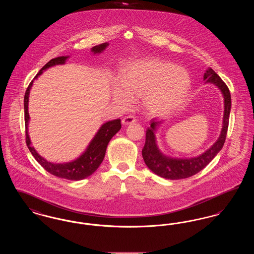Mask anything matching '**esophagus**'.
Listing matches in <instances>:
<instances>
[{"label": "esophagus", "mask_w": 254, "mask_h": 254, "mask_svg": "<svg viewBox=\"0 0 254 254\" xmlns=\"http://www.w3.org/2000/svg\"><path fill=\"white\" fill-rule=\"evenodd\" d=\"M135 122H136V118H135L133 115L126 116V117H124L123 120H122V123H123L124 125H129V124H132V123H135Z\"/></svg>", "instance_id": "1"}]
</instances>
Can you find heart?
<instances>
[{
  "mask_svg": "<svg viewBox=\"0 0 254 254\" xmlns=\"http://www.w3.org/2000/svg\"><path fill=\"white\" fill-rule=\"evenodd\" d=\"M190 77L186 69L173 64L147 59L132 63L123 71L122 87L114 98L123 106L131 103V97H145L147 110L165 114L178 107L190 88Z\"/></svg>",
  "mask_w": 254,
  "mask_h": 254,
  "instance_id": "obj_1",
  "label": "heart"
}]
</instances>
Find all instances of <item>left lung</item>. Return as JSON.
I'll return each mask as SVG.
<instances>
[{"instance_id": "obj_1", "label": "left lung", "mask_w": 254, "mask_h": 254, "mask_svg": "<svg viewBox=\"0 0 254 254\" xmlns=\"http://www.w3.org/2000/svg\"><path fill=\"white\" fill-rule=\"evenodd\" d=\"M204 79H206V82L213 83L217 85L224 95L225 112L221 135L216 143L199 157L191 159H171L164 156L158 149L155 143L154 130L160 122H155L154 119H152L150 127H147L145 131V143L142 149V155L147 168L163 178L170 180H178L189 178L198 173L199 171L205 168V166H207L209 162L216 156V154L222 149L223 145L225 144L229 127L231 107L230 89L228 85H226L224 81L219 77L217 73L211 68L206 70L204 75Z\"/></svg>"}]
</instances>
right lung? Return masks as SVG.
Here are the masks:
<instances>
[{
	"mask_svg": "<svg viewBox=\"0 0 254 254\" xmlns=\"http://www.w3.org/2000/svg\"><path fill=\"white\" fill-rule=\"evenodd\" d=\"M108 45H109L108 43H104V44L95 46L92 48V51L94 53L101 52L107 48ZM66 58L67 57L62 56V57L54 58V59L49 61V63H47L42 67V69L38 72L35 78L38 77V75L42 74L43 70L47 69L49 66L64 64ZM32 83H33V80L27 86L24 99L25 142H26V145L28 146V149L30 150V152L32 153L34 158L36 159L37 162L52 175L60 177V178H64V179H67V180L78 181V180L85 179L89 175H91L103 162L105 154H106L107 146H108L110 139L121 128V120L116 119V120L109 121L104 124L101 127V128L99 129V131L97 132L93 140L91 141V143L88 145L85 153L81 157L76 159L75 161L70 162V163H65V164H53V163L48 162L44 158L41 157L37 153L34 147H32L30 145V140H29L28 133H27V124L29 120V115H28V110H27L28 95H29V90H30Z\"/></svg>",
	"mask_w": 254,
	"mask_h": 254,
	"instance_id": "add662e5",
	"label": "right lung"
}]
</instances>
